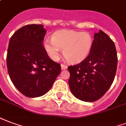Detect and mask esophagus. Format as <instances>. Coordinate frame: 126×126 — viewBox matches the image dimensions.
<instances>
[{"label":"esophagus","instance_id":"esophagus-1","mask_svg":"<svg viewBox=\"0 0 126 126\" xmlns=\"http://www.w3.org/2000/svg\"><path fill=\"white\" fill-rule=\"evenodd\" d=\"M61 69H66L67 68V66L66 65H64V64H61Z\"/></svg>","mask_w":126,"mask_h":126}]
</instances>
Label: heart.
<instances>
[{
    "label": "heart",
    "mask_w": 126,
    "mask_h": 126,
    "mask_svg": "<svg viewBox=\"0 0 126 126\" xmlns=\"http://www.w3.org/2000/svg\"><path fill=\"white\" fill-rule=\"evenodd\" d=\"M93 39L89 33L63 30L56 32L52 40L44 41V47L53 60H57L60 50L63 49L64 57L71 63H78L89 53Z\"/></svg>",
    "instance_id": "heart-1"
}]
</instances>
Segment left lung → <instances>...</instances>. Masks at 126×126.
<instances>
[{
	"mask_svg": "<svg viewBox=\"0 0 126 126\" xmlns=\"http://www.w3.org/2000/svg\"><path fill=\"white\" fill-rule=\"evenodd\" d=\"M118 56L114 43L99 30L94 34L89 55L79 64L69 66V85L73 95L81 101L93 102L106 94L115 78Z\"/></svg>",
	"mask_w": 126,
	"mask_h": 126,
	"instance_id": "1",
	"label": "left lung"
}]
</instances>
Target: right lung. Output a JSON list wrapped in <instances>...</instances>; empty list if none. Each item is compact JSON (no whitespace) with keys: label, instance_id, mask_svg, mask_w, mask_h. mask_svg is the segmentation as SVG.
<instances>
[{"label":"right lung","instance_id":"add662e5","mask_svg":"<svg viewBox=\"0 0 126 126\" xmlns=\"http://www.w3.org/2000/svg\"><path fill=\"white\" fill-rule=\"evenodd\" d=\"M42 25H27L18 29L8 43L6 65L14 85L24 95L37 97L50 90L61 73V65L51 60L43 41Z\"/></svg>","mask_w":126,"mask_h":126}]
</instances>
